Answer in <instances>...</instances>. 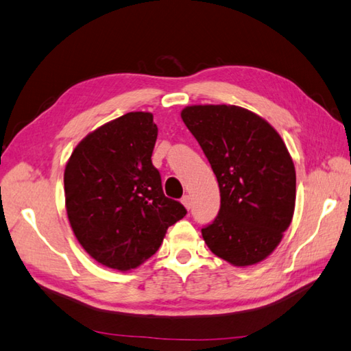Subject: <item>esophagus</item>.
Listing matches in <instances>:
<instances>
[{"label":"esophagus","instance_id":"esophagus-1","mask_svg":"<svg viewBox=\"0 0 351 351\" xmlns=\"http://www.w3.org/2000/svg\"><path fill=\"white\" fill-rule=\"evenodd\" d=\"M181 202H182V205L187 210H190V207H191V197L189 196V195H185L182 199H181Z\"/></svg>","mask_w":351,"mask_h":351}]
</instances>
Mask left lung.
Segmentation results:
<instances>
[{"instance_id": "left-lung-1", "label": "left lung", "mask_w": 351, "mask_h": 351, "mask_svg": "<svg viewBox=\"0 0 351 351\" xmlns=\"http://www.w3.org/2000/svg\"><path fill=\"white\" fill-rule=\"evenodd\" d=\"M185 126L208 158L221 210L202 237L213 254L251 266L277 248L295 210L297 176L280 134L262 117L234 105H193Z\"/></svg>"}]
</instances>
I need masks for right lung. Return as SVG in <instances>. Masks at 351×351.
Masks as SVG:
<instances>
[{
  "label": "right lung",
  "instance_id": "obj_1",
  "mask_svg": "<svg viewBox=\"0 0 351 351\" xmlns=\"http://www.w3.org/2000/svg\"><path fill=\"white\" fill-rule=\"evenodd\" d=\"M158 128L150 112H128L82 140L64 173L68 221L95 262L129 271L160 248L170 225L187 215L164 196L152 152Z\"/></svg>",
  "mask_w": 351,
  "mask_h": 351
}]
</instances>
